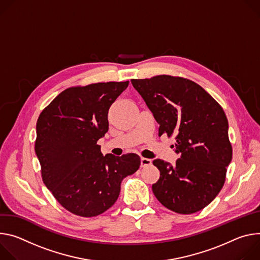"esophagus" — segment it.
Here are the masks:
<instances>
[{
  "mask_svg": "<svg viewBox=\"0 0 260 260\" xmlns=\"http://www.w3.org/2000/svg\"><path fill=\"white\" fill-rule=\"evenodd\" d=\"M140 164H141V167L149 166V165L152 164V160L148 159V158H141L140 159Z\"/></svg>",
  "mask_w": 260,
  "mask_h": 260,
  "instance_id": "34e87169",
  "label": "esophagus"
}]
</instances>
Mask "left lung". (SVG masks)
I'll return each mask as SVG.
<instances>
[{"instance_id": "obj_1", "label": "left lung", "mask_w": 260, "mask_h": 260, "mask_svg": "<svg viewBox=\"0 0 260 260\" xmlns=\"http://www.w3.org/2000/svg\"><path fill=\"white\" fill-rule=\"evenodd\" d=\"M159 126V136H176V165L153 164L160 178L152 186L156 198L179 214L206 208L221 191L233 158L228 121L220 104L194 81L170 75L131 79Z\"/></svg>"}]
</instances>
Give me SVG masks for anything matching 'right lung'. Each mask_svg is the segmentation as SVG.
Wrapping results in <instances>:
<instances>
[{
    "instance_id": "1",
    "label": "right lung",
    "mask_w": 260,
    "mask_h": 260,
    "mask_svg": "<svg viewBox=\"0 0 260 260\" xmlns=\"http://www.w3.org/2000/svg\"><path fill=\"white\" fill-rule=\"evenodd\" d=\"M129 81L72 86L40 113L35 152L43 183L63 208L95 217L117 201L121 183L139 168L140 157L103 156L97 141L108 131L110 105Z\"/></svg>"
}]
</instances>
